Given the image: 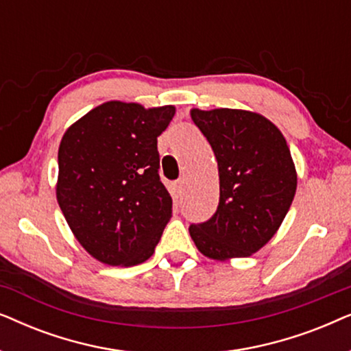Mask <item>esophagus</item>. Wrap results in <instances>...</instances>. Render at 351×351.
<instances>
[{
    "label": "esophagus",
    "mask_w": 351,
    "mask_h": 351,
    "mask_svg": "<svg viewBox=\"0 0 351 351\" xmlns=\"http://www.w3.org/2000/svg\"><path fill=\"white\" fill-rule=\"evenodd\" d=\"M185 184H186L185 177H180V179L176 182V190H177V193H179V195L184 193V191H185Z\"/></svg>",
    "instance_id": "obj_1"
}]
</instances>
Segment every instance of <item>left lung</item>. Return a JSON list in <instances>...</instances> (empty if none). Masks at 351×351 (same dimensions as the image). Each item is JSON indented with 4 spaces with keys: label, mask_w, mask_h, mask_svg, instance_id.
<instances>
[{
    "label": "left lung",
    "mask_w": 351,
    "mask_h": 351,
    "mask_svg": "<svg viewBox=\"0 0 351 351\" xmlns=\"http://www.w3.org/2000/svg\"><path fill=\"white\" fill-rule=\"evenodd\" d=\"M191 119L217 160L220 198L215 214L191 223L190 234L206 257H247L270 241L297 189L295 167L275 124L246 110H191Z\"/></svg>",
    "instance_id": "obj_1"
}]
</instances>
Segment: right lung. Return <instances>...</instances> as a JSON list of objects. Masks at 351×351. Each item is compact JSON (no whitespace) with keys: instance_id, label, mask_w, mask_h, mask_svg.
<instances>
[{"instance_id":"obj_1","label":"right lung","mask_w":351,"mask_h":351,"mask_svg":"<svg viewBox=\"0 0 351 351\" xmlns=\"http://www.w3.org/2000/svg\"><path fill=\"white\" fill-rule=\"evenodd\" d=\"M174 113L172 105L107 102L62 137L57 201L81 246L102 263L131 267L155 252L172 214L158 136Z\"/></svg>"}]
</instances>
